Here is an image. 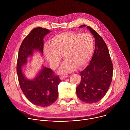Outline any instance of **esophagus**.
<instances>
[{
  "instance_id": "34e87169",
  "label": "esophagus",
  "mask_w": 130,
  "mask_h": 130,
  "mask_svg": "<svg viewBox=\"0 0 130 130\" xmlns=\"http://www.w3.org/2000/svg\"><path fill=\"white\" fill-rule=\"evenodd\" d=\"M68 77V76H61V77H60V79H61V80H63V79H64L67 78Z\"/></svg>"
}]
</instances>
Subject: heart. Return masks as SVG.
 Wrapping results in <instances>:
<instances>
[{
	"mask_svg": "<svg viewBox=\"0 0 130 130\" xmlns=\"http://www.w3.org/2000/svg\"><path fill=\"white\" fill-rule=\"evenodd\" d=\"M94 48V40L90 34L65 32L53 37L50 45L45 46L44 53L53 69L59 66L64 55L66 60L59 70L60 74L64 75L86 65Z\"/></svg>",
	"mask_w": 130,
	"mask_h": 130,
	"instance_id": "obj_1",
	"label": "heart"
}]
</instances>
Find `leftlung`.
Here are the masks:
<instances>
[{"label": "left lung", "instance_id": "obj_1", "mask_svg": "<svg viewBox=\"0 0 130 130\" xmlns=\"http://www.w3.org/2000/svg\"><path fill=\"white\" fill-rule=\"evenodd\" d=\"M95 38V49L89 64L80 73L81 80L76 88L80 100L87 103L99 101L105 95L112 80L113 67L107 46L101 36L85 25Z\"/></svg>", "mask_w": 130, "mask_h": 130}]
</instances>
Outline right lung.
<instances>
[{
  "mask_svg": "<svg viewBox=\"0 0 130 130\" xmlns=\"http://www.w3.org/2000/svg\"><path fill=\"white\" fill-rule=\"evenodd\" d=\"M51 31L38 27L33 29L23 40L18 52L17 74L22 91L28 100L39 106H48L53 103L58 97V85L61 82L53 71L42 66L36 77L27 79L22 71V67L27 63V59L33 56L34 51L43 53L44 38Z\"/></svg>",
  "mask_w": 130,
  "mask_h": 130,
  "instance_id": "add662e5",
  "label": "right lung"
}]
</instances>
